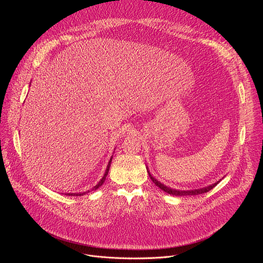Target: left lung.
Segmentation results:
<instances>
[{
    "label": "left lung",
    "instance_id": "left-lung-1",
    "mask_svg": "<svg viewBox=\"0 0 263 263\" xmlns=\"http://www.w3.org/2000/svg\"><path fill=\"white\" fill-rule=\"evenodd\" d=\"M148 176L149 178L152 179L153 183H155L156 186H158L160 190H162L163 192L170 194V195H173V196H178V197H181V196H196V195H201V194H205V193H208L209 191H211L214 186L217 185L218 182L212 184V185H209L207 187H204V189H201V190H194V191H176L174 189H170V187L167 186H164L163 184H161L159 181H157L155 178H153L151 176V174L148 173Z\"/></svg>",
    "mask_w": 263,
    "mask_h": 263
}]
</instances>
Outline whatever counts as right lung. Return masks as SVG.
<instances>
[{
    "label": "right lung",
    "instance_id": "1",
    "mask_svg": "<svg viewBox=\"0 0 263 263\" xmlns=\"http://www.w3.org/2000/svg\"><path fill=\"white\" fill-rule=\"evenodd\" d=\"M110 163H111V159H110V161H109V163H108V165H107V168H106V172H105V175H104V177L101 179V181L93 187L92 189V191H95V190H97V189H99V187L105 182V179H106V177H107V175H108V171H109V167H110ZM88 193H89V191H88ZM83 194H85V193H83ZM83 194H65V195H67V196H82Z\"/></svg>",
    "mask_w": 263,
    "mask_h": 263
}]
</instances>
